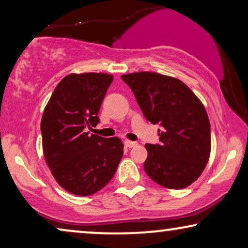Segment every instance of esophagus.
<instances>
[{"label": "esophagus", "mask_w": 248, "mask_h": 248, "mask_svg": "<svg viewBox=\"0 0 248 248\" xmlns=\"http://www.w3.org/2000/svg\"><path fill=\"white\" fill-rule=\"evenodd\" d=\"M124 144H125V147H127V148H133V147H135V145H138L137 142H133L130 140H125Z\"/></svg>", "instance_id": "obj_1"}]
</instances>
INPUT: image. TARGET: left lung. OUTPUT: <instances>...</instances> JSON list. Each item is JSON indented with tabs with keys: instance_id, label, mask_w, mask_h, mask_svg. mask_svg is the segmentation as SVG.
Segmentation results:
<instances>
[{
	"instance_id": "obj_1",
	"label": "left lung",
	"mask_w": 248,
	"mask_h": 248,
	"mask_svg": "<svg viewBox=\"0 0 248 248\" xmlns=\"http://www.w3.org/2000/svg\"><path fill=\"white\" fill-rule=\"evenodd\" d=\"M144 117L160 124L159 144H145L144 170L167 188L187 187L204 170L211 151L208 114L201 100L181 80L155 72L122 76Z\"/></svg>"
}]
</instances>
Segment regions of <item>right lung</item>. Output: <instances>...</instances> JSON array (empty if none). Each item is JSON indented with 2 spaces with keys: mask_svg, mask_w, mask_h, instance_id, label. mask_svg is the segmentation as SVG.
I'll return each instance as SVG.
<instances>
[{
  "mask_svg": "<svg viewBox=\"0 0 248 248\" xmlns=\"http://www.w3.org/2000/svg\"><path fill=\"white\" fill-rule=\"evenodd\" d=\"M113 79L107 73L69 74L44 109L40 130L46 164L60 186L72 194L100 191L123 157L121 139L86 132L99 123L98 111Z\"/></svg>",
  "mask_w": 248,
  "mask_h": 248,
  "instance_id": "add662e5",
  "label": "right lung"
}]
</instances>
